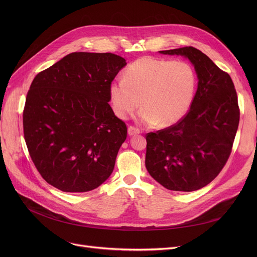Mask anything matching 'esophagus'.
Listing matches in <instances>:
<instances>
[{
    "instance_id": "esophagus-1",
    "label": "esophagus",
    "mask_w": 257,
    "mask_h": 257,
    "mask_svg": "<svg viewBox=\"0 0 257 257\" xmlns=\"http://www.w3.org/2000/svg\"><path fill=\"white\" fill-rule=\"evenodd\" d=\"M141 133V130L137 127L134 126H129L128 128V134L130 137H133V136H137V134H140Z\"/></svg>"
}]
</instances>
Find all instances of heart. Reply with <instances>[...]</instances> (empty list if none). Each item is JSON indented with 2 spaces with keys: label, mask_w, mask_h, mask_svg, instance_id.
Returning <instances> with one entry per match:
<instances>
[{
  "label": "heart",
  "mask_w": 257,
  "mask_h": 257,
  "mask_svg": "<svg viewBox=\"0 0 257 257\" xmlns=\"http://www.w3.org/2000/svg\"><path fill=\"white\" fill-rule=\"evenodd\" d=\"M197 83L196 70L188 61L146 56L128 65L124 79L112 81L109 99L121 119L128 118L141 103L142 123L169 127L187 112Z\"/></svg>",
  "instance_id": "1"
}]
</instances>
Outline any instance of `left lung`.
Instances as JSON below:
<instances>
[{"label":"left lung","mask_w":257,"mask_h":257,"mask_svg":"<svg viewBox=\"0 0 257 257\" xmlns=\"http://www.w3.org/2000/svg\"><path fill=\"white\" fill-rule=\"evenodd\" d=\"M194 64L198 88L191 108L168 128L147 133L146 168L168 190L194 192L218 176L231 154L239 123L231 77L193 47L159 51Z\"/></svg>","instance_id":"8db88e82"}]
</instances>
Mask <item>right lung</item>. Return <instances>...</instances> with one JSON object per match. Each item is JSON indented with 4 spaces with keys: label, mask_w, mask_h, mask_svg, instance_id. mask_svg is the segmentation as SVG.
Masks as SVG:
<instances>
[{
    "label": "right lung",
    "mask_w": 257,
    "mask_h": 257,
    "mask_svg": "<svg viewBox=\"0 0 257 257\" xmlns=\"http://www.w3.org/2000/svg\"><path fill=\"white\" fill-rule=\"evenodd\" d=\"M127 64L112 53L75 52L38 73L27 93L24 138L42 177L66 193L100 186L127 138L109 85Z\"/></svg>",
    "instance_id": "add662e5"
}]
</instances>
